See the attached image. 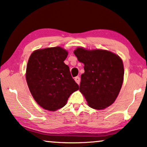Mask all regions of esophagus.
<instances>
[{
	"label": "esophagus",
	"instance_id": "obj_1",
	"mask_svg": "<svg viewBox=\"0 0 147 147\" xmlns=\"http://www.w3.org/2000/svg\"><path fill=\"white\" fill-rule=\"evenodd\" d=\"M75 81H76V82L78 84H80V77H78V76H77V77H76L75 78Z\"/></svg>",
	"mask_w": 147,
	"mask_h": 147
}]
</instances>
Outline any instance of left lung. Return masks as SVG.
Listing matches in <instances>:
<instances>
[{
  "instance_id": "obj_1",
  "label": "left lung",
  "mask_w": 147,
  "mask_h": 147,
  "mask_svg": "<svg viewBox=\"0 0 147 147\" xmlns=\"http://www.w3.org/2000/svg\"><path fill=\"white\" fill-rule=\"evenodd\" d=\"M74 53L84 65L80 91L90 107L105 109L115 102L123 82L124 68L119 55L103 49L78 47Z\"/></svg>"
}]
</instances>
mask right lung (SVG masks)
Listing matches in <instances>:
<instances>
[{
  "label": "right lung",
  "instance_id": "right-lung-1",
  "mask_svg": "<svg viewBox=\"0 0 147 147\" xmlns=\"http://www.w3.org/2000/svg\"><path fill=\"white\" fill-rule=\"evenodd\" d=\"M67 55L65 49L55 47L37 49L28 59L26 73L28 88L36 102L47 111L63 107L70 95L79 89L64 63Z\"/></svg>",
  "mask_w": 147,
  "mask_h": 147
}]
</instances>
